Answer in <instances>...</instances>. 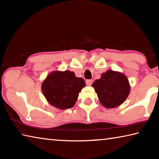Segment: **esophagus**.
<instances>
[{
	"label": "esophagus",
	"mask_w": 159,
	"mask_h": 159,
	"mask_svg": "<svg viewBox=\"0 0 159 159\" xmlns=\"http://www.w3.org/2000/svg\"><path fill=\"white\" fill-rule=\"evenodd\" d=\"M85 83H86V85H92V83H93V80H90V79L86 80Z\"/></svg>",
	"instance_id": "34e87169"
}]
</instances>
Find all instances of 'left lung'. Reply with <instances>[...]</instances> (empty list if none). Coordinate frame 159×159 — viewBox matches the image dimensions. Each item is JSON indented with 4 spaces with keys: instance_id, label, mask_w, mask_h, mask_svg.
<instances>
[{
    "instance_id": "left-lung-1",
    "label": "left lung",
    "mask_w": 159,
    "mask_h": 159,
    "mask_svg": "<svg viewBox=\"0 0 159 159\" xmlns=\"http://www.w3.org/2000/svg\"><path fill=\"white\" fill-rule=\"evenodd\" d=\"M100 103L107 109L115 108L125 101L130 92L128 78L119 71L107 70L92 84Z\"/></svg>"
}]
</instances>
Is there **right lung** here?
<instances>
[{"mask_svg": "<svg viewBox=\"0 0 159 159\" xmlns=\"http://www.w3.org/2000/svg\"><path fill=\"white\" fill-rule=\"evenodd\" d=\"M85 86V80L76 77L73 71H54L43 81L41 90L50 105L64 110L75 105Z\"/></svg>", "mask_w": 159, "mask_h": 159, "instance_id": "obj_1", "label": "right lung"}]
</instances>
